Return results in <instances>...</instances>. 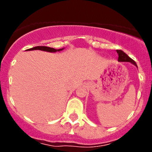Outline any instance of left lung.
<instances>
[{
	"instance_id": "left-lung-1",
	"label": "left lung",
	"mask_w": 152,
	"mask_h": 152,
	"mask_svg": "<svg viewBox=\"0 0 152 152\" xmlns=\"http://www.w3.org/2000/svg\"><path fill=\"white\" fill-rule=\"evenodd\" d=\"M116 52L118 53V56H119V58H118V61H124V62H131L132 64H133L134 65L137 67V64L135 63V61L134 60H132L130 57H129L122 50H116Z\"/></svg>"
}]
</instances>
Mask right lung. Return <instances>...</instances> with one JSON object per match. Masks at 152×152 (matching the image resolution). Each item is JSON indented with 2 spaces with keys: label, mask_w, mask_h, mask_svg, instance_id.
Listing matches in <instances>:
<instances>
[{
  "label": "right lung",
  "mask_w": 152,
  "mask_h": 152,
  "mask_svg": "<svg viewBox=\"0 0 152 152\" xmlns=\"http://www.w3.org/2000/svg\"><path fill=\"white\" fill-rule=\"evenodd\" d=\"M63 49H55L53 48H50V47H47V46H36L33 47V48H31V49H27V50H42V51H45V52H59V51H61Z\"/></svg>",
  "instance_id": "add662e5"
}]
</instances>
